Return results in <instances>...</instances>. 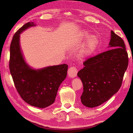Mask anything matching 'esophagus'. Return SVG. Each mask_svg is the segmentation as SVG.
I'll list each match as a JSON object with an SVG mask.
<instances>
[{
	"instance_id": "1",
	"label": "esophagus",
	"mask_w": 133,
	"mask_h": 133,
	"mask_svg": "<svg viewBox=\"0 0 133 133\" xmlns=\"http://www.w3.org/2000/svg\"><path fill=\"white\" fill-rule=\"evenodd\" d=\"M77 70L75 67H71L68 70V76L70 77L74 78L77 76Z\"/></svg>"
}]
</instances>
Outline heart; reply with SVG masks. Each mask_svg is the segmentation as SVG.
<instances>
[{"mask_svg":"<svg viewBox=\"0 0 133 133\" xmlns=\"http://www.w3.org/2000/svg\"><path fill=\"white\" fill-rule=\"evenodd\" d=\"M78 37L81 41L85 40L84 44L78 51L77 57L80 59H85L90 56L98 48L100 40L97 35H90L88 31H81Z\"/></svg>","mask_w":133,"mask_h":133,"instance_id":"obj_1","label":"heart"}]
</instances>
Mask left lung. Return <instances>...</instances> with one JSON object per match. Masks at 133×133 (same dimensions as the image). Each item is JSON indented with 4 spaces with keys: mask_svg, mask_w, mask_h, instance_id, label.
<instances>
[{
    "mask_svg": "<svg viewBox=\"0 0 133 133\" xmlns=\"http://www.w3.org/2000/svg\"><path fill=\"white\" fill-rule=\"evenodd\" d=\"M109 45L110 50L89 58L77 73L83 85L81 102L87 107H95L107 102L122 84L129 64L124 42L111 30Z\"/></svg>",
    "mask_w": 133,
    "mask_h": 133,
    "instance_id": "obj_1",
    "label": "left lung"
}]
</instances>
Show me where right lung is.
I'll use <instances>...</instances> for the list:
<instances>
[{
    "label": "right lung",
    "mask_w": 133,
    "mask_h": 133,
    "mask_svg": "<svg viewBox=\"0 0 133 133\" xmlns=\"http://www.w3.org/2000/svg\"><path fill=\"white\" fill-rule=\"evenodd\" d=\"M34 22H28L13 36L10 47L9 69L16 89L28 104L46 108L55 102L61 83L66 78L68 66L63 64L35 69L24 60L20 44V35Z\"/></svg>",
    "instance_id": "1"
}]
</instances>
